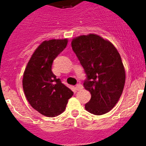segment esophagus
<instances>
[{
	"mask_svg": "<svg viewBox=\"0 0 146 146\" xmlns=\"http://www.w3.org/2000/svg\"><path fill=\"white\" fill-rule=\"evenodd\" d=\"M76 90H77V91H79V90H80V89H82V86L81 84H77L76 86Z\"/></svg>",
	"mask_w": 146,
	"mask_h": 146,
	"instance_id": "1",
	"label": "esophagus"
}]
</instances>
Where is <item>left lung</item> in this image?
I'll list each match as a JSON object with an SVG mask.
<instances>
[{"label": "left lung", "instance_id": "1", "mask_svg": "<svg viewBox=\"0 0 146 146\" xmlns=\"http://www.w3.org/2000/svg\"><path fill=\"white\" fill-rule=\"evenodd\" d=\"M71 45L86 74L83 86L91 93L85 108L95 115L108 113L124 87L126 74L120 54L112 43L96 34L75 38Z\"/></svg>", "mask_w": 146, "mask_h": 146}]
</instances>
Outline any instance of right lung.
I'll return each instance as SVG.
<instances>
[{
    "label": "right lung",
    "mask_w": 146,
    "mask_h": 146,
    "mask_svg": "<svg viewBox=\"0 0 146 146\" xmlns=\"http://www.w3.org/2000/svg\"><path fill=\"white\" fill-rule=\"evenodd\" d=\"M67 42L66 38L44 41L33 53L24 71L23 87L26 99L35 110L48 117L63 113L73 95L51 70L54 60Z\"/></svg>",
    "instance_id": "right-lung-1"
}]
</instances>
